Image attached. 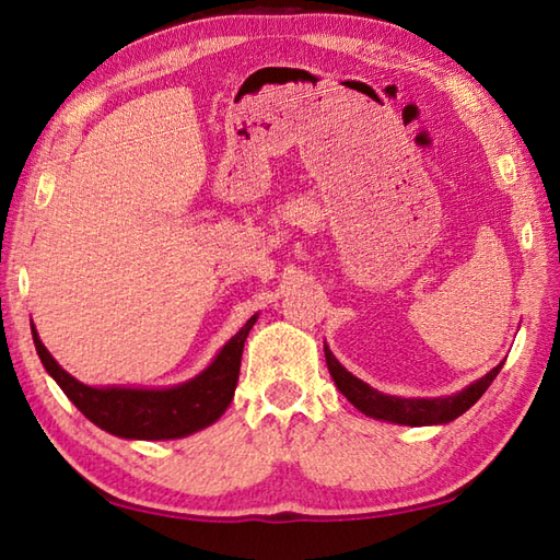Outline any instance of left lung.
<instances>
[{"instance_id": "left-lung-1", "label": "left lung", "mask_w": 560, "mask_h": 560, "mask_svg": "<svg viewBox=\"0 0 560 560\" xmlns=\"http://www.w3.org/2000/svg\"><path fill=\"white\" fill-rule=\"evenodd\" d=\"M325 359L335 385L355 409L363 411L365 416H371V419L401 423V425H433V423L455 421L457 416H462L481 399V395L489 389V385L493 383L495 375L501 373V368L505 363L503 361L501 365H495L491 373H486L481 380H477V383H471L469 387L457 392V395L433 397V399H416V397L407 399V397L383 395V392L365 385L363 380L351 375L327 347H325Z\"/></svg>"}]
</instances>
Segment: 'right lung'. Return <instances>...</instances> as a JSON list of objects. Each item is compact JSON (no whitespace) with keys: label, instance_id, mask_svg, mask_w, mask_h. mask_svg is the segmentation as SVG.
<instances>
[{"label":"right lung","instance_id":"add662e5","mask_svg":"<svg viewBox=\"0 0 560 560\" xmlns=\"http://www.w3.org/2000/svg\"><path fill=\"white\" fill-rule=\"evenodd\" d=\"M257 323L253 315L245 327L225 343L207 371L183 385L163 389L135 387H89L71 377L65 368L43 347L38 331L33 329V343L45 371L55 377L74 407L103 431L129 440H173L197 433L219 421L229 409L241 373L243 347L249 329Z\"/></svg>","mask_w":560,"mask_h":560}]
</instances>
